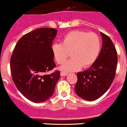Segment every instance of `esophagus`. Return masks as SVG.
Here are the masks:
<instances>
[{
	"instance_id": "esophagus-1",
	"label": "esophagus",
	"mask_w": 127,
	"mask_h": 127,
	"mask_svg": "<svg viewBox=\"0 0 127 127\" xmlns=\"http://www.w3.org/2000/svg\"><path fill=\"white\" fill-rule=\"evenodd\" d=\"M67 74H68V73H67V72H61V73H60L61 76H66Z\"/></svg>"
}]
</instances>
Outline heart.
Returning <instances> with one entry per match:
<instances>
[{
	"mask_svg": "<svg viewBox=\"0 0 127 127\" xmlns=\"http://www.w3.org/2000/svg\"><path fill=\"white\" fill-rule=\"evenodd\" d=\"M101 50V40L97 33L75 30L65 35L61 44L51 46L53 56L58 64H62L70 54V59L60 69L64 72H73L81 67L86 68L97 60Z\"/></svg>",
	"mask_w": 127,
	"mask_h": 127,
	"instance_id": "b5f03b06",
	"label": "heart"
}]
</instances>
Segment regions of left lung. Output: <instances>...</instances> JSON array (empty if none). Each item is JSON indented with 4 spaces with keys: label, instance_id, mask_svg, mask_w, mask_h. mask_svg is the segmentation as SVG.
<instances>
[{
    "label": "left lung",
    "instance_id": "8db88e82",
    "mask_svg": "<svg viewBox=\"0 0 127 127\" xmlns=\"http://www.w3.org/2000/svg\"><path fill=\"white\" fill-rule=\"evenodd\" d=\"M102 47L99 56L88 70L77 73L76 94L88 101L102 96L111 85L117 67V52L111 39L100 32Z\"/></svg>",
    "mask_w": 127,
    "mask_h": 127
}]
</instances>
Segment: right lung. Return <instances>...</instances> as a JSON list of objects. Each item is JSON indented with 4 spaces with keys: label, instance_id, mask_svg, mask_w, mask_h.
Returning <instances> with one entry per match:
<instances>
[{
    "label": "right lung",
    "instance_id": "right-lung-1",
    "mask_svg": "<svg viewBox=\"0 0 127 127\" xmlns=\"http://www.w3.org/2000/svg\"><path fill=\"white\" fill-rule=\"evenodd\" d=\"M57 30L41 28L19 39L10 60L13 80L18 90L30 101L42 102L55 92L60 72H46L55 67L51 45Z\"/></svg>",
    "mask_w": 127,
    "mask_h": 127
}]
</instances>
